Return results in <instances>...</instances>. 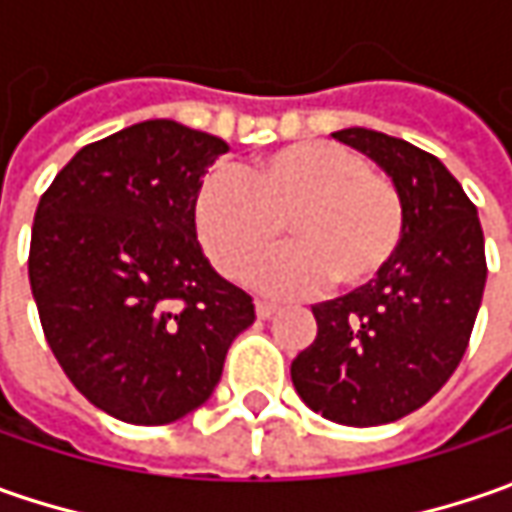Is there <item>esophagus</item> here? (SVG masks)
Instances as JSON below:
<instances>
[{
  "mask_svg": "<svg viewBox=\"0 0 512 512\" xmlns=\"http://www.w3.org/2000/svg\"><path fill=\"white\" fill-rule=\"evenodd\" d=\"M276 313H279V305H273V302H256V316L259 319H270Z\"/></svg>",
  "mask_w": 512,
  "mask_h": 512,
  "instance_id": "1",
  "label": "esophagus"
}]
</instances>
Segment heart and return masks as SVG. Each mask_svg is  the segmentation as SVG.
<instances>
[{"instance_id": "b5f03b06", "label": "heart", "mask_w": 512, "mask_h": 512, "mask_svg": "<svg viewBox=\"0 0 512 512\" xmlns=\"http://www.w3.org/2000/svg\"><path fill=\"white\" fill-rule=\"evenodd\" d=\"M193 225L202 250L227 279H242L285 239L296 245L253 270L250 282L296 296L330 279L359 290L382 276L402 245L396 185L339 142H296L253 162L242 176L216 173L199 187Z\"/></svg>"}]
</instances>
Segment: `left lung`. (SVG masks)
Listing matches in <instances>:
<instances>
[{"label":"left lung","mask_w":512,"mask_h":512,"mask_svg":"<svg viewBox=\"0 0 512 512\" xmlns=\"http://www.w3.org/2000/svg\"><path fill=\"white\" fill-rule=\"evenodd\" d=\"M402 196V245L382 276L313 305L316 339L293 364L302 402L347 427H376L427 404L462 362L487 262L476 205L436 156L379 130L344 128Z\"/></svg>","instance_id":"obj_1"}]
</instances>
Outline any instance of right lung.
I'll return each mask as SVG.
<instances>
[{"label": "right lung", "mask_w": 512, "mask_h": 512, "mask_svg": "<svg viewBox=\"0 0 512 512\" xmlns=\"http://www.w3.org/2000/svg\"><path fill=\"white\" fill-rule=\"evenodd\" d=\"M227 142L148 119L85 145L39 199L28 276L73 387L130 424L205 404L253 299L202 253L193 202Z\"/></svg>", "instance_id": "right-lung-1"}]
</instances>
